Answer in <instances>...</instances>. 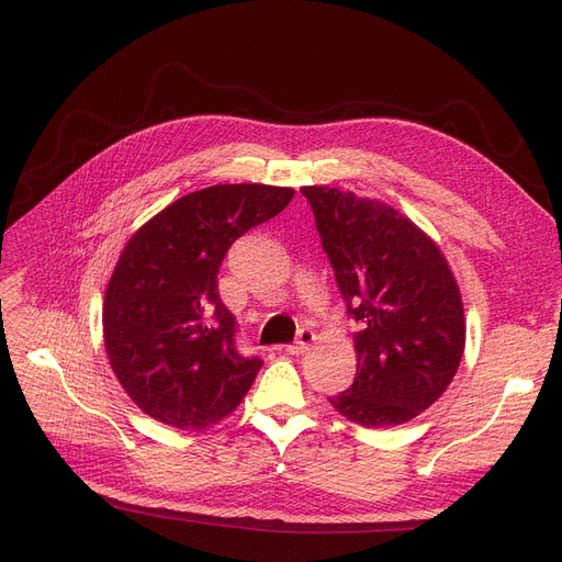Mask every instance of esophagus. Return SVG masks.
Listing matches in <instances>:
<instances>
[{"mask_svg":"<svg viewBox=\"0 0 562 562\" xmlns=\"http://www.w3.org/2000/svg\"><path fill=\"white\" fill-rule=\"evenodd\" d=\"M314 344V333L310 328H301L299 335H296V341H293L291 346H286V350L291 352V356H303V352Z\"/></svg>","mask_w":562,"mask_h":562,"instance_id":"esophagus-1","label":"esophagus"}]
</instances>
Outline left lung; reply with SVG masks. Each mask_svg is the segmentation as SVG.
I'll use <instances>...</instances> for the list:
<instances>
[{
	"label": "left lung",
	"instance_id": "obj_1",
	"mask_svg": "<svg viewBox=\"0 0 562 562\" xmlns=\"http://www.w3.org/2000/svg\"><path fill=\"white\" fill-rule=\"evenodd\" d=\"M348 316L358 373L330 405L364 428L415 419L447 392L464 350L456 278L428 236L392 206L305 187Z\"/></svg>",
	"mask_w": 562,
	"mask_h": 562
}]
</instances>
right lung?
I'll return each instance as SVG.
<instances>
[{
  "label": "right lung",
  "instance_id": "add662e5",
  "mask_svg": "<svg viewBox=\"0 0 562 562\" xmlns=\"http://www.w3.org/2000/svg\"><path fill=\"white\" fill-rule=\"evenodd\" d=\"M291 198L286 187L218 184L172 202L132 236L102 321L111 369L145 415L202 430L248 394L263 362L236 348L218 269L239 236Z\"/></svg>",
  "mask_w": 562,
  "mask_h": 562
}]
</instances>
